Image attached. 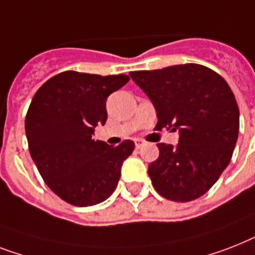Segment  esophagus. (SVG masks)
<instances>
[{"instance_id": "34e87169", "label": "esophagus", "mask_w": 255, "mask_h": 255, "mask_svg": "<svg viewBox=\"0 0 255 255\" xmlns=\"http://www.w3.org/2000/svg\"><path fill=\"white\" fill-rule=\"evenodd\" d=\"M142 145H144V141H142V140H136V141H134V146H136V149H140Z\"/></svg>"}]
</instances>
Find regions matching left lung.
Wrapping results in <instances>:
<instances>
[{
	"mask_svg": "<svg viewBox=\"0 0 255 255\" xmlns=\"http://www.w3.org/2000/svg\"><path fill=\"white\" fill-rule=\"evenodd\" d=\"M157 113L156 128L179 132L175 146L157 144L160 156L148 167L156 191L174 202L206 194L231 162L240 111L227 81L199 64L129 73Z\"/></svg>",
	"mask_w": 255,
	"mask_h": 255,
	"instance_id": "8db88e82",
	"label": "left lung"
}]
</instances>
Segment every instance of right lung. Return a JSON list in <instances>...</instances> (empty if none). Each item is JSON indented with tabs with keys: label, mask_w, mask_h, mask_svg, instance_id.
<instances>
[{
	"label": "right lung",
	"mask_w": 255,
	"mask_h": 255,
	"mask_svg": "<svg viewBox=\"0 0 255 255\" xmlns=\"http://www.w3.org/2000/svg\"><path fill=\"white\" fill-rule=\"evenodd\" d=\"M128 81L126 74L67 70L41 85L31 101L24 123L30 154L47 186L69 204L94 206L117 188L134 142L113 146L93 134L107 121V97Z\"/></svg>",
	"instance_id": "obj_1"
}]
</instances>
